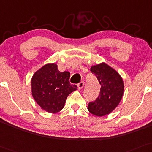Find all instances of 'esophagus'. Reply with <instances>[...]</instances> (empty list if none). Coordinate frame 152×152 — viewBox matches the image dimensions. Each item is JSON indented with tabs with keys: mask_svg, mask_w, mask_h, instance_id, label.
Here are the masks:
<instances>
[{
	"mask_svg": "<svg viewBox=\"0 0 152 152\" xmlns=\"http://www.w3.org/2000/svg\"><path fill=\"white\" fill-rule=\"evenodd\" d=\"M84 85H85V82L84 81H81L78 84V88L79 90H81V89H82L84 86Z\"/></svg>",
	"mask_w": 152,
	"mask_h": 152,
	"instance_id": "obj_1",
	"label": "esophagus"
}]
</instances>
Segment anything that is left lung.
Instances as JSON below:
<instances>
[{
  "label": "left lung",
  "mask_w": 152,
  "mask_h": 152,
  "mask_svg": "<svg viewBox=\"0 0 152 152\" xmlns=\"http://www.w3.org/2000/svg\"><path fill=\"white\" fill-rule=\"evenodd\" d=\"M91 71L96 75L101 88L95 101L88 103V110L94 115H108L119 105L124 92V83L120 75L107 64L93 66Z\"/></svg>",
  "instance_id": "1"
}]
</instances>
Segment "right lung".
<instances>
[{
	"mask_svg": "<svg viewBox=\"0 0 152 152\" xmlns=\"http://www.w3.org/2000/svg\"><path fill=\"white\" fill-rule=\"evenodd\" d=\"M70 73L60 72L56 64H47L34 73L31 81L32 95L43 110L56 113L64 107L67 97L77 90L69 82Z\"/></svg>",
	"mask_w": 152,
	"mask_h": 152,
	"instance_id": "obj_1",
	"label": "right lung"
}]
</instances>
